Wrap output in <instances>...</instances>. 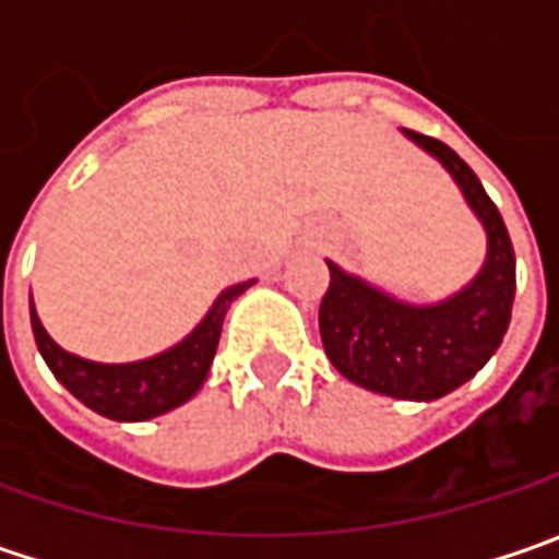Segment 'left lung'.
I'll return each mask as SVG.
<instances>
[{
	"mask_svg": "<svg viewBox=\"0 0 559 559\" xmlns=\"http://www.w3.org/2000/svg\"><path fill=\"white\" fill-rule=\"evenodd\" d=\"M457 180L488 233L483 273L454 298L411 308L330 264V289L320 301V338L345 379L379 395L432 401L476 376L498 352L513 311L516 258L501 211L454 148L407 130Z\"/></svg>",
	"mask_w": 559,
	"mask_h": 559,
	"instance_id": "8db88e82",
	"label": "left lung"
}]
</instances>
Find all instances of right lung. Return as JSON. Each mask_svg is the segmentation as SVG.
I'll return each mask as SVG.
<instances>
[{
  "mask_svg": "<svg viewBox=\"0 0 559 559\" xmlns=\"http://www.w3.org/2000/svg\"><path fill=\"white\" fill-rule=\"evenodd\" d=\"M251 283H239V286L226 289L199 323V330L186 342L164 355L152 357V360H140V364H93V360L61 352L49 338V333L43 330L31 301L33 338H36V348L46 357L55 379L76 401H83L86 407H93L96 414L108 419H130V423L152 419L180 407L183 401H189L202 389L214 352H217V342H221L226 308Z\"/></svg>",
  "mask_w": 559,
  "mask_h": 559,
  "instance_id": "add662e5",
  "label": "right lung"
}]
</instances>
